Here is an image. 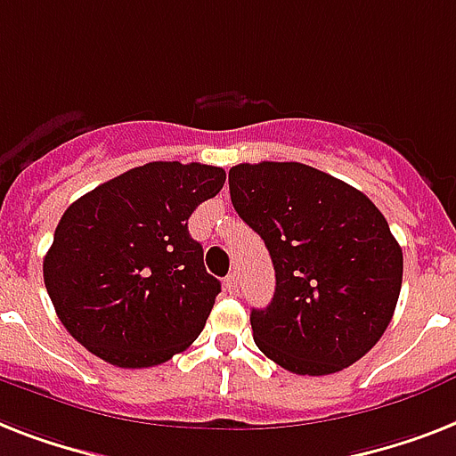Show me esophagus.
<instances>
[{"label": "esophagus", "instance_id": "esophagus-1", "mask_svg": "<svg viewBox=\"0 0 456 456\" xmlns=\"http://www.w3.org/2000/svg\"><path fill=\"white\" fill-rule=\"evenodd\" d=\"M224 288L229 290V295H236V292H239V276H236V273H229L227 279H224Z\"/></svg>", "mask_w": 456, "mask_h": 456}]
</instances>
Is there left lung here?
<instances>
[{"mask_svg":"<svg viewBox=\"0 0 456 456\" xmlns=\"http://www.w3.org/2000/svg\"><path fill=\"white\" fill-rule=\"evenodd\" d=\"M229 194L276 272L272 305L250 314L257 349L312 377L365 356L391 323L403 283V250L375 203L297 161L234 166Z\"/></svg>","mask_w":456,"mask_h":456,"instance_id":"1","label":"left lung"}]
</instances>
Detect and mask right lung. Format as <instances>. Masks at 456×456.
<instances>
[{"label": "right lung", "instance_id": "add662e5", "mask_svg": "<svg viewBox=\"0 0 456 456\" xmlns=\"http://www.w3.org/2000/svg\"><path fill=\"white\" fill-rule=\"evenodd\" d=\"M227 180L217 166L151 161L62 213L44 283L69 335L117 368H151L201 335L220 281L187 220Z\"/></svg>", "mask_w": 456, "mask_h": 456}]
</instances>
